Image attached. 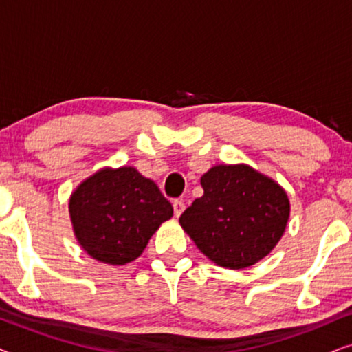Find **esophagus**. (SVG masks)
<instances>
[{
  "mask_svg": "<svg viewBox=\"0 0 352 352\" xmlns=\"http://www.w3.org/2000/svg\"><path fill=\"white\" fill-rule=\"evenodd\" d=\"M173 208H175V214H176V216H181L182 211H184V208H186L184 200H182V199H176L175 201H173Z\"/></svg>",
  "mask_w": 352,
  "mask_h": 352,
  "instance_id": "34e87169",
  "label": "esophagus"
}]
</instances>
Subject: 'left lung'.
I'll list each match as a JSON object with an SVG mask.
<instances>
[{"instance_id": "8db88e82", "label": "left lung", "mask_w": 352, "mask_h": 352, "mask_svg": "<svg viewBox=\"0 0 352 352\" xmlns=\"http://www.w3.org/2000/svg\"><path fill=\"white\" fill-rule=\"evenodd\" d=\"M200 184L204 195L179 218L197 248L228 269L250 267L267 256L285 232L287 192L248 165H216Z\"/></svg>"}]
</instances>
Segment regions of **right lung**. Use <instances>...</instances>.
Returning a JSON list of instances; mask_svg holds the SVG:
<instances>
[{
	"mask_svg": "<svg viewBox=\"0 0 352 352\" xmlns=\"http://www.w3.org/2000/svg\"><path fill=\"white\" fill-rule=\"evenodd\" d=\"M75 237L91 258L123 266L139 258L173 216L157 184L136 168H104L76 187L69 201Z\"/></svg>",
	"mask_w": 352,
	"mask_h": 352,
	"instance_id": "add662e5",
	"label": "right lung"
}]
</instances>
